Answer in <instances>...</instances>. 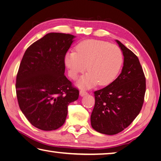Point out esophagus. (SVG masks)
<instances>
[{
  "mask_svg": "<svg viewBox=\"0 0 161 161\" xmlns=\"http://www.w3.org/2000/svg\"><path fill=\"white\" fill-rule=\"evenodd\" d=\"M87 94H88L87 92H86L85 90H80V95L82 97L85 96V95H87Z\"/></svg>",
  "mask_w": 161,
  "mask_h": 161,
  "instance_id": "1",
  "label": "esophagus"
}]
</instances>
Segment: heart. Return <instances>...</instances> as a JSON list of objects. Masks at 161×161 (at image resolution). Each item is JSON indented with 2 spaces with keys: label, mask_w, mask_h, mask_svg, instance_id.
<instances>
[{
  "label": "heart",
  "mask_w": 161,
  "mask_h": 161,
  "mask_svg": "<svg viewBox=\"0 0 161 161\" xmlns=\"http://www.w3.org/2000/svg\"><path fill=\"white\" fill-rule=\"evenodd\" d=\"M123 62L121 49L114 44L98 39H87L76 47V53L67 54L64 63L72 79L86 70L88 74L79 82L80 86L91 87L97 83L107 85L119 74Z\"/></svg>",
  "instance_id": "1"
}]
</instances>
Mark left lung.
I'll list each match as a JSON object with an SVG mask.
<instances>
[{"instance_id": "obj_1", "label": "left lung", "mask_w": 161, "mask_h": 161, "mask_svg": "<svg viewBox=\"0 0 161 161\" xmlns=\"http://www.w3.org/2000/svg\"><path fill=\"white\" fill-rule=\"evenodd\" d=\"M124 57L122 73L103 89L94 92L91 125L103 134L122 132L138 115L145 100L146 78L139 59L117 40Z\"/></svg>"}]
</instances>
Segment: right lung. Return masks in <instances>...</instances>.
Masks as SVG:
<instances>
[{"mask_svg":"<svg viewBox=\"0 0 161 161\" xmlns=\"http://www.w3.org/2000/svg\"><path fill=\"white\" fill-rule=\"evenodd\" d=\"M70 34L50 32L25 52L16 75L19 108L32 126L43 130L63 125L69 104L79 90L64 76V58L73 42Z\"/></svg>","mask_w":161,"mask_h":161,"instance_id":"right-lung-1","label":"right lung"}]
</instances>
